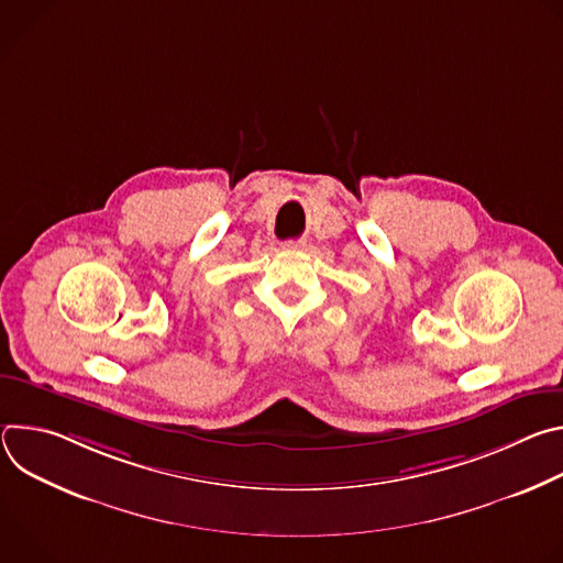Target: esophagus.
Segmentation results:
<instances>
[{"instance_id":"34e87169","label":"esophagus","mask_w":563,"mask_h":563,"mask_svg":"<svg viewBox=\"0 0 563 563\" xmlns=\"http://www.w3.org/2000/svg\"><path fill=\"white\" fill-rule=\"evenodd\" d=\"M305 240L302 238H296V240H285L283 243V250H291V252H300V250H305Z\"/></svg>"}]
</instances>
